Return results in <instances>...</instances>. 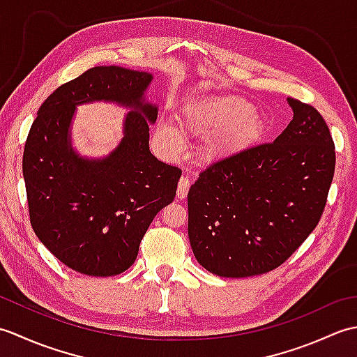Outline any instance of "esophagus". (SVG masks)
<instances>
[{
    "label": "esophagus",
    "instance_id": "esophagus-1",
    "mask_svg": "<svg viewBox=\"0 0 357 357\" xmlns=\"http://www.w3.org/2000/svg\"><path fill=\"white\" fill-rule=\"evenodd\" d=\"M188 188H190V179H188L187 176H183L178 183V192H176L178 199H185Z\"/></svg>",
    "mask_w": 357,
    "mask_h": 357
}]
</instances>
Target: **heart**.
Here are the masks:
<instances>
[{
  "label": "heart",
  "mask_w": 357,
  "mask_h": 357,
  "mask_svg": "<svg viewBox=\"0 0 357 357\" xmlns=\"http://www.w3.org/2000/svg\"><path fill=\"white\" fill-rule=\"evenodd\" d=\"M181 126L185 133L196 136H211L222 132L210 150L211 153H224L259 138L267 123L248 101L234 95H221L201 98L185 105ZM156 136L170 150L178 151L181 149V138L173 127H159Z\"/></svg>",
  "instance_id": "obj_1"
}]
</instances>
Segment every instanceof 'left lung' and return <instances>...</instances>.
<instances>
[{"mask_svg": "<svg viewBox=\"0 0 357 357\" xmlns=\"http://www.w3.org/2000/svg\"><path fill=\"white\" fill-rule=\"evenodd\" d=\"M287 101L293 119L275 141L218 159L188 190V239L198 262L216 276L278 268L324 213L335 142L313 105Z\"/></svg>", "mask_w": 357, "mask_h": 357, "instance_id": "left-lung-1", "label": "left lung"}]
</instances>
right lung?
I'll list each match as a JSON object with an SVG mask.
<instances>
[{"mask_svg":"<svg viewBox=\"0 0 357 357\" xmlns=\"http://www.w3.org/2000/svg\"><path fill=\"white\" fill-rule=\"evenodd\" d=\"M151 73L98 66L59 86L38 110L22 155L32 229L67 267L89 276H116L132 267L159 210L174 199L181 169L150 153L156 105L144 100ZM110 100L132 109L125 138L102 160L71 147L76 105Z\"/></svg>","mask_w":357,"mask_h":357,"instance_id":"right-lung-1","label":"right lung"}]
</instances>
